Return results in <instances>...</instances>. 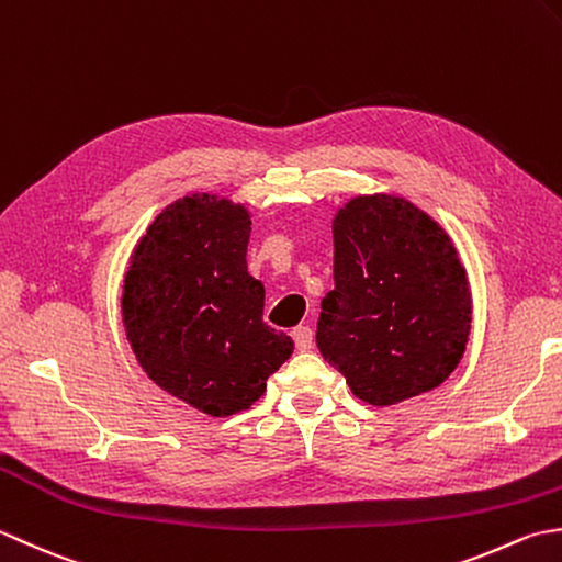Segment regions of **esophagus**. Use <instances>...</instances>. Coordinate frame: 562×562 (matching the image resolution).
Instances as JSON below:
<instances>
[{"instance_id": "obj_1", "label": "esophagus", "mask_w": 562, "mask_h": 562, "mask_svg": "<svg viewBox=\"0 0 562 562\" xmlns=\"http://www.w3.org/2000/svg\"><path fill=\"white\" fill-rule=\"evenodd\" d=\"M291 337H293V341H295V347L301 349V351H307L313 347V329L307 327V325H297V327H293V331H291Z\"/></svg>"}]
</instances>
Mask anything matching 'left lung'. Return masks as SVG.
Masks as SVG:
<instances>
[{
    "label": "left lung",
    "instance_id": "obj_1",
    "mask_svg": "<svg viewBox=\"0 0 562 562\" xmlns=\"http://www.w3.org/2000/svg\"><path fill=\"white\" fill-rule=\"evenodd\" d=\"M335 291L323 297L317 349L375 407L439 387L463 359L473 295L449 233L397 193L339 205Z\"/></svg>",
    "mask_w": 562,
    "mask_h": 562
}]
</instances>
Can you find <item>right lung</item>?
I'll list each match as a JSON object with an SVG mask.
<instances>
[{
	"mask_svg": "<svg viewBox=\"0 0 562 562\" xmlns=\"http://www.w3.org/2000/svg\"><path fill=\"white\" fill-rule=\"evenodd\" d=\"M251 213L187 193L147 225L123 277L121 317L137 363L171 397L211 417L249 409L293 353L271 329L265 285L247 271Z\"/></svg>",
	"mask_w": 562,
	"mask_h": 562,
	"instance_id": "obj_1",
	"label": "right lung"
}]
</instances>
